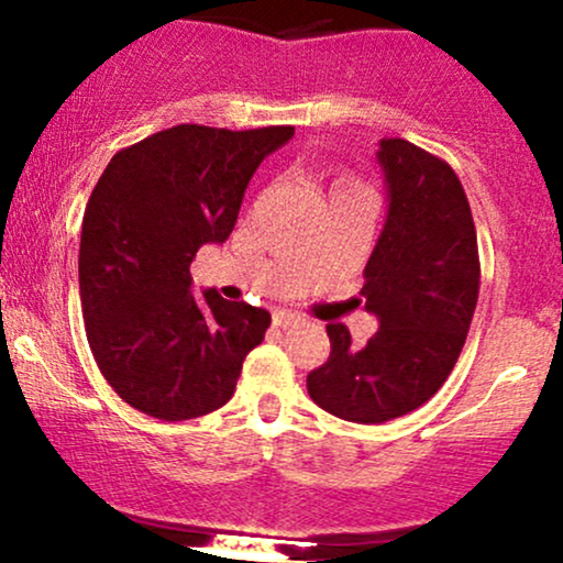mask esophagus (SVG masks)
<instances>
[{
    "instance_id": "obj_1",
    "label": "esophagus",
    "mask_w": 563,
    "mask_h": 563,
    "mask_svg": "<svg viewBox=\"0 0 563 563\" xmlns=\"http://www.w3.org/2000/svg\"><path fill=\"white\" fill-rule=\"evenodd\" d=\"M274 324L282 327V330H289V327L306 324V319H302L300 313H292V311H276L274 313Z\"/></svg>"
}]
</instances>
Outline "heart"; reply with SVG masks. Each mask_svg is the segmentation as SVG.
Here are the masks:
<instances>
[{
	"label": "heart",
	"mask_w": 563,
	"mask_h": 563,
	"mask_svg": "<svg viewBox=\"0 0 563 563\" xmlns=\"http://www.w3.org/2000/svg\"><path fill=\"white\" fill-rule=\"evenodd\" d=\"M343 191H364V188L358 186V183L349 180V178H340V180H334V183H332L330 197H338V194H343Z\"/></svg>",
	"instance_id": "b5f03b06"
}]
</instances>
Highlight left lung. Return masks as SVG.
Segmentation results:
<instances>
[{"label": "left lung", "mask_w": 563, "mask_h": 563, "mask_svg": "<svg viewBox=\"0 0 563 563\" xmlns=\"http://www.w3.org/2000/svg\"><path fill=\"white\" fill-rule=\"evenodd\" d=\"M388 218L364 268L362 306L380 330L364 345L327 324L330 358L308 375L313 404L340 420L401 418L444 385L478 300V242L454 169L420 145L385 137L377 151Z\"/></svg>", "instance_id": "obj_1"}]
</instances>
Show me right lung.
I'll list each match as a JSON object with an SVG mask.
<instances>
[{
    "instance_id": "add662e5",
    "label": "right lung",
    "mask_w": 563,
    "mask_h": 563,
    "mask_svg": "<svg viewBox=\"0 0 563 563\" xmlns=\"http://www.w3.org/2000/svg\"><path fill=\"white\" fill-rule=\"evenodd\" d=\"M295 128L178 124L113 154L81 220L79 295L100 375L156 420L201 418L236 390L271 313L191 292L201 244H223L250 178Z\"/></svg>"
}]
</instances>
